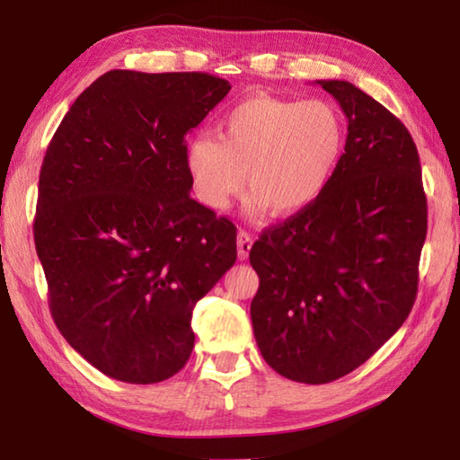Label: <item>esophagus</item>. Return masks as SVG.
Segmentation results:
<instances>
[{
    "label": "esophagus",
    "mask_w": 460,
    "mask_h": 460,
    "mask_svg": "<svg viewBox=\"0 0 460 460\" xmlns=\"http://www.w3.org/2000/svg\"><path fill=\"white\" fill-rule=\"evenodd\" d=\"M253 245V237L252 233H247L245 229H241L237 233V255L239 260H247L249 258V249Z\"/></svg>",
    "instance_id": "34e87169"
}]
</instances>
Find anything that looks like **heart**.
Returning <instances> with one entry per match:
<instances>
[{"label":"heart","instance_id":"heart-1","mask_svg":"<svg viewBox=\"0 0 460 460\" xmlns=\"http://www.w3.org/2000/svg\"><path fill=\"white\" fill-rule=\"evenodd\" d=\"M345 144V121L329 101L253 95L221 119L219 139L194 136L184 158L205 205L227 208L247 181L253 211L284 217L321 199Z\"/></svg>","mask_w":460,"mask_h":460}]
</instances>
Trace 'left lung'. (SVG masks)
Instances as JSON below:
<instances>
[{
	"label": "left lung",
	"mask_w": 460,
	"mask_h": 460,
	"mask_svg": "<svg viewBox=\"0 0 460 460\" xmlns=\"http://www.w3.org/2000/svg\"><path fill=\"white\" fill-rule=\"evenodd\" d=\"M339 101L349 134L321 199L255 241L253 334L271 369L329 384L359 367L406 321L428 229L414 139L347 81H316Z\"/></svg>",
	"instance_id": "left-lung-1"
}]
</instances>
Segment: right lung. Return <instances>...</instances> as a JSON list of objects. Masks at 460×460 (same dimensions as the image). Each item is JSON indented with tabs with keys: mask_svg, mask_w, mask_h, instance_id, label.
Masks as SVG:
<instances>
[{
	"mask_svg": "<svg viewBox=\"0 0 460 460\" xmlns=\"http://www.w3.org/2000/svg\"><path fill=\"white\" fill-rule=\"evenodd\" d=\"M231 89L207 73L109 71L46 150L36 253L62 337L105 376L158 384L194 347V305L237 260V229L190 199L184 137Z\"/></svg>",
	"mask_w": 460,
	"mask_h": 460,
	"instance_id": "1",
	"label": "right lung"
}]
</instances>
